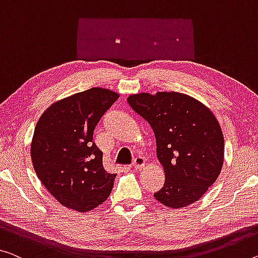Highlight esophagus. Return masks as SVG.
<instances>
[{
    "mask_svg": "<svg viewBox=\"0 0 258 258\" xmlns=\"http://www.w3.org/2000/svg\"><path fill=\"white\" fill-rule=\"evenodd\" d=\"M145 166V159L143 157H136L133 162V167L137 170H141Z\"/></svg>",
    "mask_w": 258,
    "mask_h": 258,
    "instance_id": "esophagus-1",
    "label": "esophagus"
}]
</instances>
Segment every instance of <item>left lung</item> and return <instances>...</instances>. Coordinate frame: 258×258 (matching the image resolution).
Masks as SVG:
<instances>
[{"mask_svg": "<svg viewBox=\"0 0 258 258\" xmlns=\"http://www.w3.org/2000/svg\"><path fill=\"white\" fill-rule=\"evenodd\" d=\"M129 106L151 126L165 183L154 198L181 209L195 203L219 176L224 135L208 106L184 93L130 94Z\"/></svg>", "mask_w": 258, "mask_h": 258, "instance_id": "obj_1", "label": "left lung"}]
</instances>
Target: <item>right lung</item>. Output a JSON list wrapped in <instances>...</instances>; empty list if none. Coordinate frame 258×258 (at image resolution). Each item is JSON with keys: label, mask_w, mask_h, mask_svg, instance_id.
Segmentation results:
<instances>
[{"label": "right lung", "mask_w": 258, "mask_h": 258, "mask_svg": "<svg viewBox=\"0 0 258 258\" xmlns=\"http://www.w3.org/2000/svg\"><path fill=\"white\" fill-rule=\"evenodd\" d=\"M118 97L108 89L92 88L54 102L38 120L31 142L33 168L63 207L88 212L110 195L115 174L105 170L92 138Z\"/></svg>", "instance_id": "1"}]
</instances>
